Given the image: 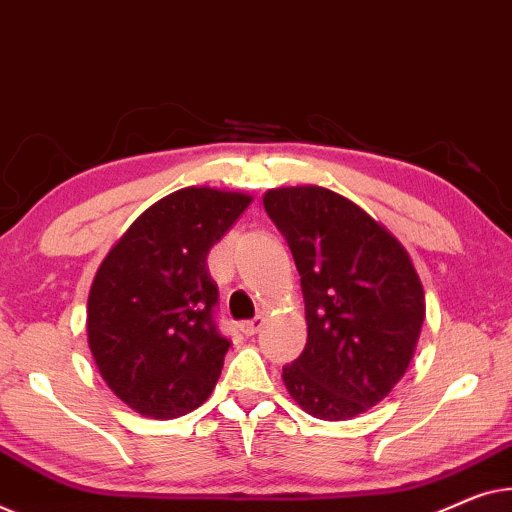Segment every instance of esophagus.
<instances>
[{
	"instance_id": "obj_1",
	"label": "esophagus",
	"mask_w": 512,
	"mask_h": 512,
	"mask_svg": "<svg viewBox=\"0 0 512 512\" xmlns=\"http://www.w3.org/2000/svg\"><path fill=\"white\" fill-rule=\"evenodd\" d=\"M262 327H264V318H259V315H257V318H253V320L241 322V331H243V334H246V336H255L257 331L262 329Z\"/></svg>"
}]
</instances>
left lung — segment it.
Segmentation results:
<instances>
[{
    "label": "left lung",
    "mask_w": 512,
    "mask_h": 512,
    "mask_svg": "<svg viewBox=\"0 0 512 512\" xmlns=\"http://www.w3.org/2000/svg\"><path fill=\"white\" fill-rule=\"evenodd\" d=\"M264 211L292 250L306 304V348L283 366L287 392L320 420L364 413L413 359L420 276L383 225L325 187L269 190Z\"/></svg>",
    "instance_id": "left-lung-1"
}]
</instances>
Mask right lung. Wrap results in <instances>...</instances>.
I'll use <instances>...</instances> for the list:
<instances>
[{"instance_id":"1","label":"right lung","mask_w":512,"mask_h":512,"mask_svg":"<svg viewBox=\"0 0 512 512\" xmlns=\"http://www.w3.org/2000/svg\"><path fill=\"white\" fill-rule=\"evenodd\" d=\"M248 204L241 192L185 187L141 213L99 266L88 343L106 385L136 413L181 417L218 383L232 343L215 322L206 257Z\"/></svg>"}]
</instances>
